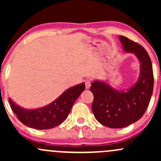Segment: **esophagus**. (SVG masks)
Masks as SVG:
<instances>
[{"mask_svg":"<svg viewBox=\"0 0 161 161\" xmlns=\"http://www.w3.org/2000/svg\"><path fill=\"white\" fill-rule=\"evenodd\" d=\"M86 89H89L90 88V87H91V86H92V82H91V80H90V79H86Z\"/></svg>","mask_w":161,"mask_h":161,"instance_id":"esophagus-1","label":"esophagus"}]
</instances>
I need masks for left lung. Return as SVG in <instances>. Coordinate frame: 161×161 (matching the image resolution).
<instances>
[{
	"label": "left lung",
	"instance_id": "1",
	"mask_svg": "<svg viewBox=\"0 0 161 161\" xmlns=\"http://www.w3.org/2000/svg\"><path fill=\"white\" fill-rule=\"evenodd\" d=\"M123 51L136 55L140 73L136 82L125 89L118 90L104 81L94 80L90 90L94 101L92 110L101 124L114 129L124 128L141 119L153 93L154 76L148 53L139 44L119 36Z\"/></svg>",
	"mask_w": 161,
	"mask_h": 161
}]
</instances>
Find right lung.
I'll return each instance as SVG.
<instances>
[{"instance_id":"obj_1","label":"right lung","mask_w":161,"mask_h":161,"mask_svg":"<svg viewBox=\"0 0 161 161\" xmlns=\"http://www.w3.org/2000/svg\"><path fill=\"white\" fill-rule=\"evenodd\" d=\"M85 88L84 82L69 88L53 102L39 108H22L10 97H9V102L13 111L24 125L36 129H49L61 124L65 120L75 100Z\"/></svg>"}]
</instances>
